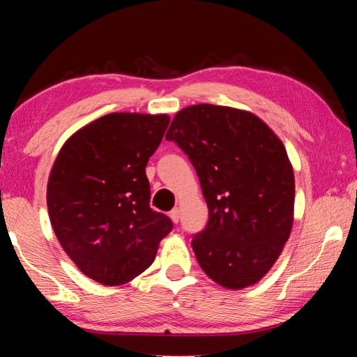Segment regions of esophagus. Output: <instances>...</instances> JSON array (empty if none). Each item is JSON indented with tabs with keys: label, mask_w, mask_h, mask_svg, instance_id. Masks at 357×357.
<instances>
[{
	"label": "esophagus",
	"mask_w": 357,
	"mask_h": 357,
	"mask_svg": "<svg viewBox=\"0 0 357 357\" xmlns=\"http://www.w3.org/2000/svg\"><path fill=\"white\" fill-rule=\"evenodd\" d=\"M170 217H172V220H173L174 223H178V222H179V209H178V208L172 209V211H170Z\"/></svg>",
	"instance_id": "obj_1"
}]
</instances>
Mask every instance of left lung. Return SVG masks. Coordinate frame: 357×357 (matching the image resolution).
Wrapping results in <instances>:
<instances>
[{"label": "left lung", "instance_id": "left-lung-1", "mask_svg": "<svg viewBox=\"0 0 357 357\" xmlns=\"http://www.w3.org/2000/svg\"><path fill=\"white\" fill-rule=\"evenodd\" d=\"M165 138L187 154L209 219L192 249L211 279L229 289L257 283L293 227L294 174L287 151L261 119L200 104L176 113Z\"/></svg>", "mask_w": 357, "mask_h": 357}]
</instances>
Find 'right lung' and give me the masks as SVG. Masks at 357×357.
I'll return each instance as SVG.
<instances>
[{
	"instance_id": "add662e5",
	"label": "right lung",
	"mask_w": 357,
	"mask_h": 357,
	"mask_svg": "<svg viewBox=\"0 0 357 357\" xmlns=\"http://www.w3.org/2000/svg\"><path fill=\"white\" fill-rule=\"evenodd\" d=\"M168 123L167 114H105L72 135L53 164V231L78 269L102 285H123L148 269L173 229L170 217L149 208L146 178Z\"/></svg>"
}]
</instances>
